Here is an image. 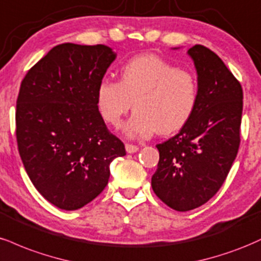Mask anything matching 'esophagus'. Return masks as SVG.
<instances>
[{"instance_id": "34e87169", "label": "esophagus", "mask_w": 261, "mask_h": 261, "mask_svg": "<svg viewBox=\"0 0 261 261\" xmlns=\"http://www.w3.org/2000/svg\"><path fill=\"white\" fill-rule=\"evenodd\" d=\"M139 148L137 145H133V144H125V151L128 154H133V152H137Z\"/></svg>"}]
</instances>
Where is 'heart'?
Here are the masks:
<instances>
[{
  "instance_id": "obj_1",
  "label": "heart",
  "mask_w": 261,
  "mask_h": 261,
  "mask_svg": "<svg viewBox=\"0 0 261 261\" xmlns=\"http://www.w3.org/2000/svg\"><path fill=\"white\" fill-rule=\"evenodd\" d=\"M198 81L156 55L130 58L119 69V81L102 79L96 88V109L107 124L119 127L136 109L124 132L130 138H148L158 132L170 136L182 129L198 103Z\"/></svg>"
}]
</instances>
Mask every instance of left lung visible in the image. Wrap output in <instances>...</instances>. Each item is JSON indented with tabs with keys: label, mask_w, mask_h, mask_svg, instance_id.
Here are the masks:
<instances>
[{
	"label": "left lung",
	"mask_w": 261,
	"mask_h": 261,
	"mask_svg": "<svg viewBox=\"0 0 261 261\" xmlns=\"http://www.w3.org/2000/svg\"><path fill=\"white\" fill-rule=\"evenodd\" d=\"M198 73L199 96L192 118L178 134L158 144L160 160L152 191L167 206L189 211L221 188L240 148L243 90L215 52L188 50Z\"/></svg>",
	"instance_id": "1"
}]
</instances>
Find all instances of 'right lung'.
I'll use <instances>...</instances> for the list:
<instances>
[{
	"label": "right lung",
	"instance_id": "add662e5",
	"mask_svg": "<svg viewBox=\"0 0 261 261\" xmlns=\"http://www.w3.org/2000/svg\"><path fill=\"white\" fill-rule=\"evenodd\" d=\"M116 54L105 45L55 46L21 81L15 136L24 167L46 200L76 210L105 189L125 155L96 109V88Z\"/></svg>",
	"mask_w": 261,
	"mask_h": 261
}]
</instances>
